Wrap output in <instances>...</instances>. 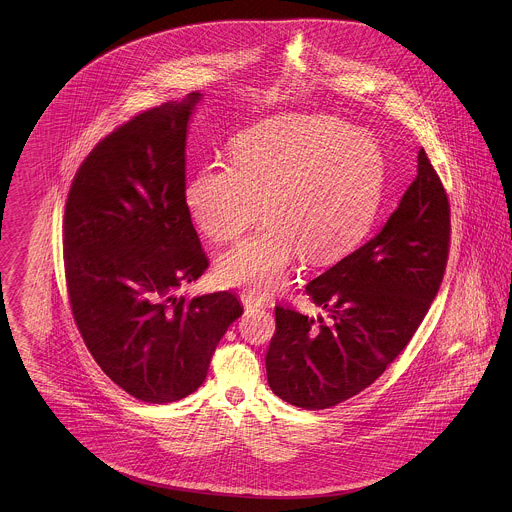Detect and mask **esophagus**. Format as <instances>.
<instances>
[{"label": "esophagus", "mask_w": 512, "mask_h": 512, "mask_svg": "<svg viewBox=\"0 0 512 512\" xmlns=\"http://www.w3.org/2000/svg\"><path fill=\"white\" fill-rule=\"evenodd\" d=\"M240 299H242L245 309H261L265 305L263 297H259V295L251 292L240 293Z\"/></svg>", "instance_id": "esophagus-1"}]
</instances>
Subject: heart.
I'll return each mask as SVG.
<instances>
[{
  "label": "heart",
  "mask_w": 512,
  "mask_h": 512,
  "mask_svg": "<svg viewBox=\"0 0 512 512\" xmlns=\"http://www.w3.org/2000/svg\"><path fill=\"white\" fill-rule=\"evenodd\" d=\"M384 190V157L376 142L328 117H278L240 134L232 163L201 167L184 199L197 228L213 242H234L219 259L222 284L278 292L299 255L326 265L363 240Z\"/></svg>",
  "instance_id": "obj_1"
}]
</instances>
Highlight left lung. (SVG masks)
Masks as SVG:
<instances>
[{"label": "left lung", "mask_w": 512, "mask_h": 512, "mask_svg": "<svg viewBox=\"0 0 512 512\" xmlns=\"http://www.w3.org/2000/svg\"><path fill=\"white\" fill-rule=\"evenodd\" d=\"M449 201L426 151L413 184L376 236L305 286L328 318L276 307L270 390L317 411L368 388L426 317L449 253Z\"/></svg>", "instance_id": "1"}]
</instances>
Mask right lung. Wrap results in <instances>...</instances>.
Segmentation results:
<instances>
[{
    "label": "right lung",
    "mask_w": 512,
    "mask_h": 512,
    "mask_svg": "<svg viewBox=\"0 0 512 512\" xmlns=\"http://www.w3.org/2000/svg\"><path fill=\"white\" fill-rule=\"evenodd\" d=\"M201 94L136 115L103 138L65 207V276L74 322L101 370L146 403L194 393L228 326L230 292L176 295L205 257L186 207V134Z\"/></svg>",
    "instance_id": "obj_1"
}]
</instances>
